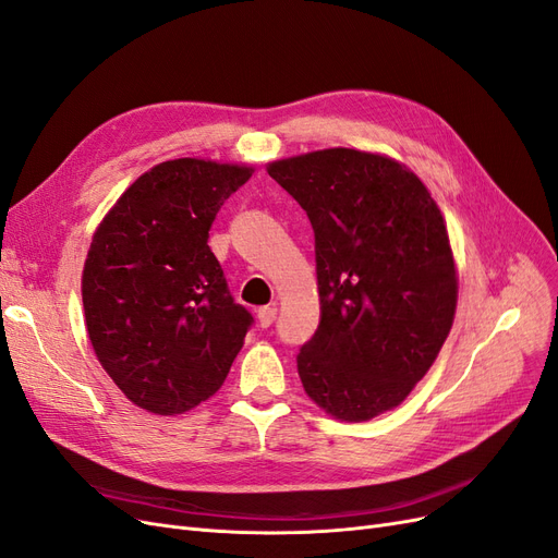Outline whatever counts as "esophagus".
<instances>
[{
	"instance_id": "obj_1",
	"label": "esophagus",
	"mask_w": 558,
	"mask_h": 558,
	"mask_svg": "<svg viewBox=\"0 0 558 558\" xmlns=\"http://www.w3.org/2000/svg\"><path fill=\"white\" fill-rule=\"evenodd\" d=\"M275 318H277V305H267V307L258 310V324H260V328L272 326Z\"/></svg>"
}]
</instances>
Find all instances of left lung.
<instances>
[{
  "label": "left lung",
  "instance_id": "8db88e82",
  "mask_svg": "<svg viewBox=\"0 0 558 558\" xmlns=\"http://www.w3.org/2000/svg\"><path fill=\"white\" fill-rule=\"evenodd\" d=\"M267 172L314 228L320 320L298 353L302 386L342 421L393 410L451 330L456 269L440 209L408 167L353 148Z\"/></svg>",
  "mask_w": 558,
  "mask_h": 558
}]
</instances>
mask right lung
Here are the masks:
<instances>
[{
  "mask_svg": "<svg viewBox=\"0 0 558 558\" xmlns=\"http://www.w3.org/2000/svg\"><path fill=\"white\" fill-rule=\"evenodd\" d=\"M248 167L179 158L116 202L83 267V312L113 384L142 410L181 414L226 381L253 316L207 240Z\"/></svg>",
  "mask_w": 558,
  "mask_h": 558,
  "instance_id": "obj_1",
  "label": "right lung"
}]
</instances>
